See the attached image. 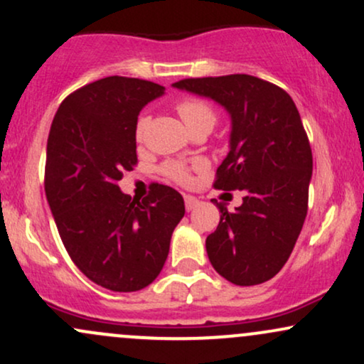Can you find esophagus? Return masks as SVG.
<instances>
[{
	"label": "esophagus",
	"instance_id": "1",
	"mask_svg": "<svg viewBox=\"0 0 364 364\" xmlns=\"http://www.w3.org/2000/svg\"><path fill=\"white\" fill-rule=\"evenodd\" d=\"M198 200L195 198V196H191V195H185V207H186V210L190 212V210H193V208H196L198 207Z\"/></svg>",
	"mask_w": 364,
	"mask_h": 364
}]
</instances>
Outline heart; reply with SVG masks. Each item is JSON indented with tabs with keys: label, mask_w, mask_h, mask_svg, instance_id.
<instances>
[{
	"label": "heart",
	"mask_w": 364,
	"mask_h": 364,
	"mask_svg": "<svg viewBox=\"0 0 364 364\" xmlns=\"http://www.w3.org/2000/svg\"><path fill=\"white\" fill-rule=\"evenodd\" d=\"M178 112L179 116H181V119L185 121L188 129L198 127V124H210V127H214L215 123L214 109H212L207 102L198 101V99H186V101L179 102ZM147 128H149V116H140L135 127V140L139 141V144L145 140ZM202 166H203L202 162H195L193 166H188L186 162L169 161L162 166V173H164L169 179H173V181L186 185V183H190V169L202 168Z\"/></svg>",
	"instance_id": "1"
}]
</instances>
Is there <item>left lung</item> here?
Returning a JSON list of instances; mask_svg holds the SVG:
<instances>
[{"label":"left lung","instance_id":"1","mask_svg":"<svg viewBox=\"0 0 364 364\" xmlns=\"http://www.w3.org/2000/svg\"><path fill=\"white\" fill-rule=\"evenodd\" d=\"M173 87L212 99L231 118L214 186L243 190L245 198L235 212L217 203L223 215L207 236L208 260L236 286L269 281L289 258L308 210L313 156L298 107L281 87L252 75L186 78Z\"/></svg>","mask_w":364,"mask_h":364}]
</instances>
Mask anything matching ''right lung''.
<instances>
[{
	"label": "right lung",
	"instance_id": "right-lung-1",
	"mask_svg": "<svg viewBox=\"0 0 364 364\" xmlns=\"http://www.w3.org/2000/svg\"><path fill=\"white\" fill-rule=\"evenodd\" d=\"M164 90L140 78H101L61 102L49 132L44 186L58 232L75 265L109 291L156 281L185 215L174 188L152 185L136 202L118 186L136 164L140 111Z\"/></svg>",
	"mask_w": 364,
	"mask_h": 364
}]
</instances>
